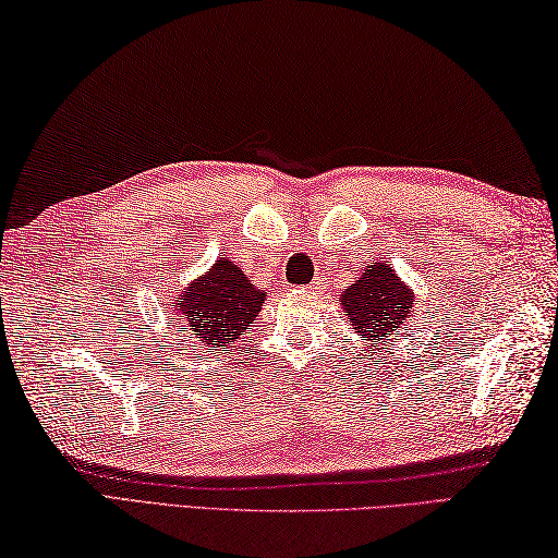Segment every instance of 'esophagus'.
<instances>
[{
  "label": "esophagus",
  "mask_w": 558,
  "mask_h": 558,
  "mask_svg": "<svg viewBox=\"0 0 558 558\" xmlns=\"http://www.w3.org/2000/svg\"><path fill=\"white\" fill-rule=\"evenodd\" d=\"M320 283H323V277H315V279L311 281V287H308V289H311V291H315V289H320Z\"/></svg>",
  "instance_id": "obj_1"
}]
</instances>
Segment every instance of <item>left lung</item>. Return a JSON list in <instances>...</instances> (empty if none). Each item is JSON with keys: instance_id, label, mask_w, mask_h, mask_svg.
Returning a JSON list of instances; mask_svg holds the SVG:
<instances>
[{"instance_id": "8db88e82", "label": "left lung", "mask_w": 558, "mask_h": 558, "mask_svg": "<svg viewBox=\"0 0 558 558\" xmlns=\"http://www.w3.org/2000/svg\"><path fill=\"white\" fill-rule=\"evenodd\" d=\"M342 308L351 329L366 337V342H380L407 323L414 308V293L390 265L371 263L356 283L344 289Z\"/></svg>"}]
</instances>
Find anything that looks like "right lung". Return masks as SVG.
I'll list each match as a JSON object with an SVG mask.
<instances>
[{
    "label": "right lung",
    "instance_id": "obj_1",
    "mask_svg": "<svg viewBox=\"0 0 558 558\" xmlns=\"http://www.w3.org/2000/svg\"><path fill=\"white\" fill-rule=\"evenodd\" d=\"M263 303L265 291L250 283L231 259L219 257L207 275L197 277L180 293L175 315L183 323L180 332H192L204 347L226 349L253 327Z\"/></svg>",
    "mask_w": 558,
    "mask_h": 558
}]
</instances>
